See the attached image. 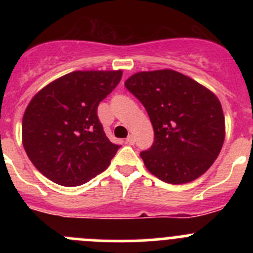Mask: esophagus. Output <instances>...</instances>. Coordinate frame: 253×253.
Segmentation results:
<instances>
[{
  "instance_id": "34e87169",
  "label": "esophagus",
  "mask_w": 253,
  "mask_h": 253,
  "mask_svg": "<svg viewBox=\"0 0 253 253\" xmlns=\"http://www.w3.org/2000/svg\"><path fill=\"white\" fill-rule=\"evenodd\" d=\"M134 141H136V139H134V137L132 136V134H129V136L126 138V143H127V144H131V145L134 144Z\"/></svg>"
}]
</instances>
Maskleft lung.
Returning <instances> with one entry per match:
<instances>
[{
    "label": "left lung",
    "instance_id": "left-lung-1",
    "mask_svg": "<svg viewBox=\"0 0 253 253\" xmlns=\"http://www.w3.org/2000/svg\"><path fill=\"white\" fill-rule=\"evenodd\" d=\"M125 85L143 104L154 128V143L141 152L149 172L174 185L205 174L225 138V120L215 94L172 70L134 73Z\"/></svg>",
    "mask_w": 253,
    "mask_h": 253
}]
</instances>
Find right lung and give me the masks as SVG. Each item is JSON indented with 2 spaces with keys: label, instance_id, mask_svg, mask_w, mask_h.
Here are the masks:
<instances>
[{
  "label": "right lung",
  "instance_id": "right-lung-1",
  "mask_svg": "<svg viewBox=\"0 0 253 253\" xmlns=\"http://www.w3.org/2000/svg\"><path fill=\"white\" fill-rule=\"evenodd\" d=\"M122 71H76L48 83L25 109L22 141L28 158L48 180L83 185L110 165L120 145L109 141L98 105Z\"/></svg>",
  "mask_w": 253,
  "mask_h": 253
}]
</instances>
